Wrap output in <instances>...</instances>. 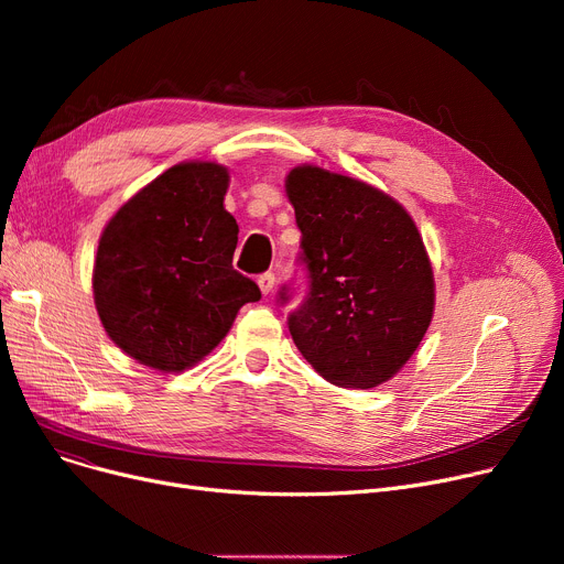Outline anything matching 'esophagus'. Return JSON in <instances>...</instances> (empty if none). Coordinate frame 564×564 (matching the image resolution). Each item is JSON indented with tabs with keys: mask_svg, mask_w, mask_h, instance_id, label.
I'll use <instances>...</instances> for the list:
<instances>
[{
	"mask_svg": "<svg viewBox=\"0 0 564 564\" xmlns=\"http://www.w3.org/2000/svg\"><path fill=\"white\" fill-rule=\"evenodd\" d=\"M274 283H276L274 272H264V274H260V276H258V285H260L262 294H270V292L274 290Z\"/></svg>",
	"mask_w": 564,
	"mask_h": 564,
	"instance_id": "esophagus-1",
	"label": "esophagus"
}]
</instances>
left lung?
Segmentation results:
<instances>
[{
	"label": "left lung",
	"instance_id": "left-lung-1",
	"mask_svg": "<svg viewBox=\"0 0 564 564\" xmlns=\"http://www.w3.org/2000/svg\"><path fill=\"white\" fill-rule=\"evenodd\" d=\"M302 230L304 302L288 315L304 359L343 389L389 381L421 345L434 276L416 224L383 192L317 166L285 181ZM294 297L292 285L279 302Z\"/></svg>",
	"mask_w": 564,
	"mask_h": 564
}]
</instances>
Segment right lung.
Returning a JSON list of instances; mask_svg holds the SVG:
<instances>
[{
    "mask_svg": "<svg viewBox=\"0 0 564 564\" xmlns=\"http://www.w3.org/2000/svg\"><path fill=\"white\" fill-rule=\"evenodd\" d=\"M228 171L185 162L132 196L107 224L94 267L96 308L132 359L181 372L210 354L260 288L232 270L237 221Z\"/></svg>",
    "mask_w": 564,
    "mask_h": 564,
    "instance_id": "add662e5",
    "label": "right lung"
}]
</instances>
